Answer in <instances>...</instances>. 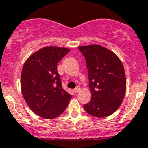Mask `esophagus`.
I'll return each mask as SVG.
<instances>
[{
	"instance_id": "esophagus-1",
	"label": "esophagus",
	"mask_w": 148,
	"mask_h": 148,
	"mask_svg": "<svg viewBox=\"0 0 148 148\" xmlns=\"http://www.w3.org/2000/svg\"><path fill=\"white\" fill-rule=\"evenodd\" d=\"M80 90H81V88H80V87H77V88L74 90V91L77 94V93L80 92Z\"/></svg>"
}]
</instances>
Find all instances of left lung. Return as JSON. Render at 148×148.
<instances>
[{"label": "left lung", "instance_id": "1", "mask_svg": "<svg viewBox=\"0 0 148 148\" xmlns=\"http://www.w3.org/2000/svg\"><path fill=\"white\" fill-rule=\"evenodd\" d=\"M86 60L91 92L86 112L96 117L110 116L118 109L126 91V77L121 61L108 48L98 45L78 47Z\"/></svg>", "mask_w": 148, "mask_h": 148}]
</instances>
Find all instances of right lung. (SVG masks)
Returning a JSON list of instances; mask_svg holds the SVG:
<instances>
[{"mask_svg":"<svg viewBox=\"0 0 148 148\" xmlns=\"http://www.w3.org/2000/svg\"><path fill=\"white\" fill-rule=\"evenodd\" d=\"M69 51L65 47H43L32 53L23 66V97L32 111L43 118L60 116L71 99V95L63 89L57 70L58 63Z\"/></svg>","mask_w":148,"mask_h":148,"instance_id":"right-lung-1","label":"right lung"}]
</instances>
